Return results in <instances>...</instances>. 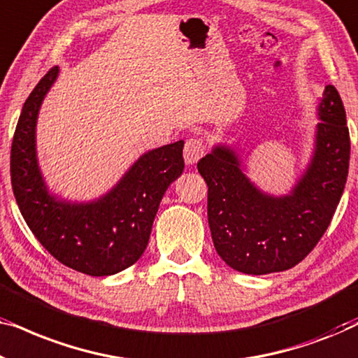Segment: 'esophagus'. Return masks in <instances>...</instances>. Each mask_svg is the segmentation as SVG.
Returning <instances> with one entry per match:
<instances>
[{
  "mask_svg": "<svg viewBox=\"0 0 358 358\" xmlns=\"http://www.w3.org/2000/svg\"><path fill=\"white\" fill-rule=\"evenodd\" d=\"M203 155H205V146L202 143V140L189 138L187 141H185V146H184L185 164H189V166L195 164Z\"/></svg>",
  "mask_w": 358,
  "mask_h": 358,
  "instance_id": "34e87169",
  "label": "esophagus"
}]
</instances>
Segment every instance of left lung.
<instances>
[{
  "instance_id": "left-lung-1",
  "label": "left lung",
  "mask_w": 358,
  "mask_h": 358,
  "mask_svg": "<svg viewBox=\"0 0 358 358\" xmlns=\"http://www.w3.org/2000/svg\"><path fill=\"white\" fill-rule=\"evenodd\" d=\"M306 169L285 195L267 194L244 173L236 148L213 145L197 169L208 185V224L218 256L249 275L301 262L329 227L349 174L350 138L339 92L327 85L317 104Z\"/></svg>"
}]
</instances>
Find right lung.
<instances>
[{"label":"right lung","mask_w":358,"mask_h":358,"mask_svg":"<svg viewBox=\"0 0 358 358\" xmlns=\"http://www.w3.org/2000/svg\"><path fill=\"white\" fill-rule=\"evenodd\" d=\"M58 73L53 66L22 106L11 146L13 192L27 227L57 261L86 275H114L145 252L161 199L184 171V141L146 151L94 200L73 202L50 192L38 166L36 131Z\"/></svg>","instance_id":"obj_1"}]
</instances>
